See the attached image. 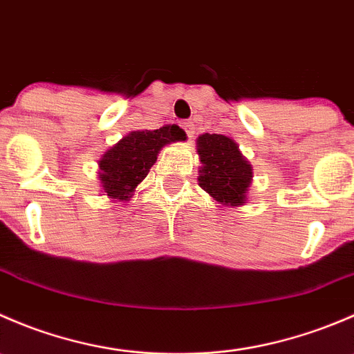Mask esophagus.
Instances as JSON below:
<instances>
[{
    "mask_svg": "<svg viewBox=\"0 0 354 354\" xmlns=\"http://www.w3.org/2000/svg\"><path fill=\"white\" fill-rule=\"evenodd\" d=\"M181 127H183V130L187 131L188 138L194 137V135H195V124L192 123V121H183V123H181Z\"/></svg>",
    "mask_w": 354,
    "mask_h": 354,
    "instance_id": "34e87169",
    "label": "esophagus"
}]
</instances>
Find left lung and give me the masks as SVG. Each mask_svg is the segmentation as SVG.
Wrapping results in <instances>:
<instances>
[{"label":"left lung","instance_id":"1","mask_svg":"<svg viewBox=\"0 0 354 354\" xmlns=\"http://www.w3.org/2000/svg\"><path fill=\"white\" fill-rule=\"evenodd\" d=\"M200 157L198 185L219 207H241L246 203L253 180L252 164L241 154L233 138L203 133L197 138Z\"/></svg>","mask_w":354,"mask_h":354}]
</instances>
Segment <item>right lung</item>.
<instances>
[{
  "instance_id": "1",
  "label": "right lung",
  "mask_w": 354,
  "mask_h": 354,
  "mask_svg": "<svg viewBox=\"0 0 354 354\" xmlns=\"http://www.w3.org/2000/svg\"><path fill=\"white\" fill-rule=\"evenodd\" d=\"M183 140H187V133L178 124H164L157 130H137L124 135L99 159L101 195H108L113 202H128L154 166L160 149Z\"/></svg>"
}]
</instances>
